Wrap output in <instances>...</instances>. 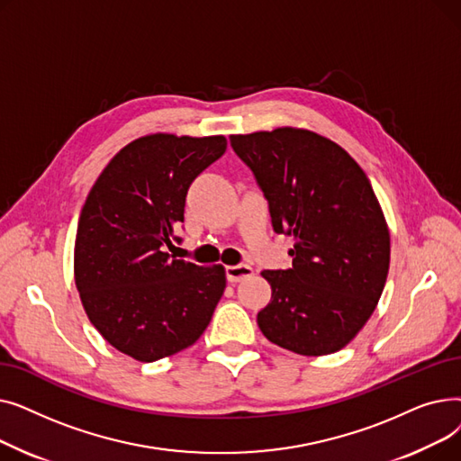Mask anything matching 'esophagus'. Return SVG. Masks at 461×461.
<instances>
[{
  "label": "esophagus",
  "mask_w": 461,
  "mask_h": 461,
  "mask_svg": "<svg viewBox=\"0 0 461 461\" xmlns=\"http://www.w3.org/2000/svg\"><path fill=\"white\" fill-rule=\"evenodd\" d=\"M254 275V269L250 267V265L247 263H239V265H230V267H226V278L228 282L231 284H237L240 280H245L249 276Z\"/></svg>",
  "instance_id": "obj_1"
}]
</instances>
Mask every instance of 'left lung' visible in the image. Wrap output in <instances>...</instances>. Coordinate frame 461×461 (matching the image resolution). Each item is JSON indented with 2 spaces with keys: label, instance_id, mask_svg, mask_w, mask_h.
Listing matches in <instances>:
<instances>
[{
  "label": "left lung",
  "instance_id": "obj_1",
  "mask_svg": "<svg viewBox=\"0 0 461 461\" xmlns=\"http://www.w3.org/2000/svg\"><path fill=\"white\" fill-rule=\"evenodd\" d=\"M269 202L276 233L294 235L292 269L263 271L271 303L258 313L269 342L306 357L346 348L374 313L389 275L391 233L362 167L312 131L231 134Z\"/></svg>",
  "mask_w": 461,
  "mask_h": 461
}]
</instances>
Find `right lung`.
Masks as SVG:
<instances>
[{"label":"right lung","mask_w":461,"mask_h":461,"mask_svg":"<svg viewBox=\"0 0 461 461\" xmlns=\"http://www.w3.org/2000/svg\"><path fill=\"white\" fill-rule=\"evenodd\" d=\"M224 136L149 134L103 169L82 207L75 282L93 327L117 351L153 362L192 346L226 287L222 265L166 252L181 240L190 183L226 151Z\"/></svg>","instance_id":"1"}]
</instances>
